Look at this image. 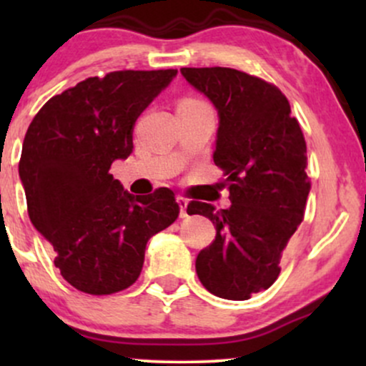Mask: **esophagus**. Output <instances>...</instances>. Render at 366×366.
<instances>
[{
	"instance_id": "1",
	"label": "esophagus",
	"mask_w": 366,
	"mask_h": 366,
	"mask_svg": "<svg viewBox=\"0 0 366 366\" xmlns=\"http://www.w3.org/2000/svg\"><path fill=\"white\" fill-rule=\"evenodd\" d=\"M177 201H179V207H180V217L186 218V217H187V204H189V199H187L186 196H179Z\"/></svg>"
}]
</instances>
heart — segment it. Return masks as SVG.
Segmentation results:
<instances>
[{
	"label": "heart",
	"instance_id": "1",
	"mask_svg": "<svg viewBox=\"0 0 366 366\" xmlns=\"http://www.w3.org/2000/svg\"><path fill=\"white\" fill-rule=\"evenodd\" d=\"M180 102H197V99H194V98H184V99H180Z\"/></svg>",
	"mask_w": 366,
	"mask_h": 366
}]
</instances>
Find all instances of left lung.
<instances>
[{
  "mask_svg": "<svg viewBox=\"0 0 366 366\" xmlns=\"http://www.w3.org/2000/svg\"><path fill=\"white\" fill-rule=\"evenodd\" d=\"M180 72L218 110L213 162L232 201L218 212L201 201L187 204L189 215L208 217L217 229L197 254V277L218 297L249 300L275 282L282 251L305 218L312 182L303 130L275 84L227 66Z\"/></svg>",
  "mask_w": 366,
  "mask_h": 366,
  "instance_id": "1",
  "label": "left lung"
}]
</instances>
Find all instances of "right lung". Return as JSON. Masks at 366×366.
I'll use <instances>...</instances> for the list:
<instances>
[{
  "label": "right lung",
  "mask_w": 366,
  "mask_h": 366,
  "mask_svg": "<svg viewBox=\"0 0 366 366\" xmlns=\"http://www.w3.org/2000/svg\"><path fill=\"white\" fill-rule=\"evenodd\" d=\"M177 70H117L53 96L25 134L19 174L32 225L53 246L54 267L79 291L107 296L141 275L146 244L174 224L179 203L159 187L124 191L112 163L132 153V130Z\"/></svg>",
  "instance_id": "right-lung-1"
}]
</instances>
